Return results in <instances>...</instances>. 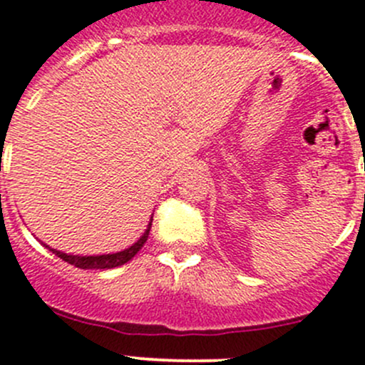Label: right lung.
I'll return each instance as SVG.
<instances>
[{
  "mask_svg": "<svg viewBox=\"0 0 365 365\" xmlns=\"http://www.w3.org/2000/svg\"><path fill=\"white\" fill-rule=\"evenodd\" d=\"M150 228L151 225H148V230L144 232V235L137 240L133 246H130L128 250L119 251V253H112V255H98V257H78V255H67L62 253V251L51 250L56 257H60L62 260H66L67 264L74 265V267L80 269H112L118 267V265L126 264L128 260H132L133 257L137 255V251L144 246V242L148 240V235H150Z\"/></svg>",
  "mask_w": 365,
  "mask_h": 365,
  "instance_id": "1",
  "label": "right lung"
}]
</instances>
